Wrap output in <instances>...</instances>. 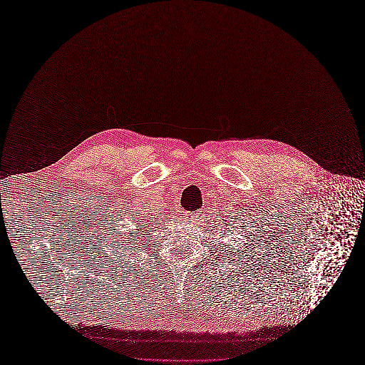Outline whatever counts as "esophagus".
I'll return each mask as SVG.
<instances>
[{
	"instance_id": "1",
	"label": "esophagus",
	"mask_w": 365,
	"mask_h": 365,
	"mask_svg": "<svg viewBox=\"0 0 365 365\" xmlns=\"http://www.w3.org/2000/svg\"><path fill=\"white\" fill-rule=\"evenodd\" d=\"M197 217H200L198 212H190V211H185V212H184V220H185V221H194Z\"/></svg>"
}]
</instances>
